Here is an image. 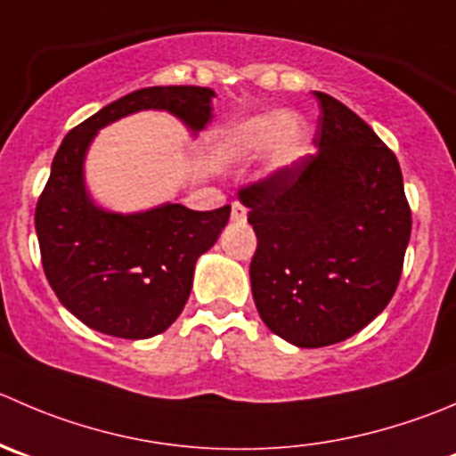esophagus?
I'll use <instances>...</instances> for the list:
<instances>
[{"label":"esophagus","instance_id":"obj_1","mask_svg":"<svg viewBox=\"0 0 456 456\" xmlns=\"http://www.w3.org/2000/svg\"><path fill=\"white\" fill-rule=\"evenodd\" d=\"M247 218V209L240 205V202H233L232 205V220H236V223H242V220Z\"/></svg>","mask_w":456,"mask_h":456}]
</instances>
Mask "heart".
I'll use <instances>...</instances> for the list:
<instances>
[{"instance_id":"b5f03b06","label":"heart","mask_w":456,"mask_h":456,"mask_svg":"<svg viewBox=\"0 0 456 456\" xmlns=\"http://www.w3.org/2000/svg\"><path fill=\"white\" fill-rule=\"evenodd\" d=\"M305 140H307V129L300 118L289 116L285 110H269L247 118L224 131L220 151L227 160L245 162L254 160L269 149V171H281L303 153Z\"/></svg>"}]
</instances>
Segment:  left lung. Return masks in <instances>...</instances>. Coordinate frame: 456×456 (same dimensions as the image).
Returning <instances> with one entry per match:
<instances>
[{
  "mask_svg": "<svg viewBox=\"0 0 456 456\" xmlns=\"http://www.w3.org/2000/svg\"><path fill=\"white\" fill-rule=\"evenodd\" d=\"M316 153L238 193L258 247L249 278L265 325L296 347L350 338L399 285L412 214L395 153L327 93Z\"/></svg>",
  "mask_w": 456,
  "mask_h": 456,
  "instance_id": "obj_1",
  "label": "left lung"
}]
</instances>
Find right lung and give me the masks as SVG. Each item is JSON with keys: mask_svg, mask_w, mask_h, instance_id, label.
Instances as JSON below:
<instances>
[{"mask_svg": "<svg viewBox=\"0 0 456 456\" xmlns=\"http://www.w3.org/2000/svg\"><path fill=\"white\" fill-rule=\"evenodd\" d=\"M205 86H149L110 102L75 126L57 149L35 209L44 273L75 318L118 338L162 334L184 309L196 263L218 240L232 207L193 211L165 202L120 214L97 205L84 162L97 131L140 110H167L191 135L211 122Z\"/></svg>", "mask_w": 456, "mask_h": 456, "instance_id": "add662e5", "label": "right lung"}]
</instances>
